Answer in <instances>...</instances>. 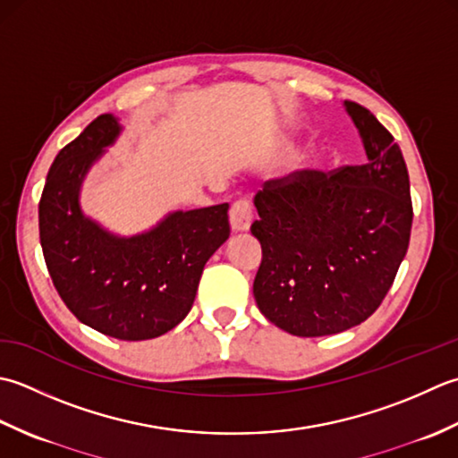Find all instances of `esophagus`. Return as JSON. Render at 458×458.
Segmentation results:
<instances>
[{
	"instance_id": "obj_1",
	"label": "esophagus",
	"mask_w": 458,
	"mask_h": 458,
	"mask_svg": "<svg viewBox=\"0 0 458 458\" xmlns=\"http://www.w3.org/2000/svg\"><path fill=\"white\" fill-rule=\"evenodd\" d=\"M231 227L233 231H247L250 227V221H253V208H250L249 199H237L231 205L229 211Z\"/></svg>"
}]
</instances>
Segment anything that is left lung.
Wrapping results in <instances>:
<instances>
[{
	"label": "left lung",
	"mask_w": 458,
	"mask_h": 458,
	"mask_svg": "<svg viewBox=\"0 0 458 458\" xmlns=\"http://www.w3.org/2000/svg\"><path fill=\"white\" fill-rule=\"evenodd\" d=\"M346 110L368 164L294 170L263 183L250 233L263 247L253 293L259 310L302 338L368 320L395 281L411 235L413 205L399 146L371 112Z\"/></svg>",
	"instance_id": "8db88e82"
}]
</instances>
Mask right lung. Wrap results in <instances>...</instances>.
Here are the masks:
<instances>
[{"label": "right lung", "mask_w": 458, "mask_h": 458, "mask_svg": "<svg viewBox=\"0 0 458 458\" xmlns=\"http://www.w3.org/2000/svg\"><path fill=\"white\" fill-rule=\"evenodd\" d=\"M120 132L100 114L55 157L39 201L47 270L77 318L110 338L138 342L170 332L191 310L209 257L227 241L229 203L175 211L144 235L118 239L81 213L79 188Z\"/></svg>", "instance_id": "1"}]
</instances>
